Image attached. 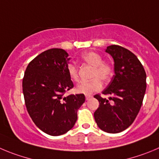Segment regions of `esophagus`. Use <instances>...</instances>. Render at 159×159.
<instances>
[{
	"mask_svg": "<svg viewBox=\"0 0 159 159\" xmlns=\"http://www.w3.org/2000/svg\"><path fill=\"white\" fill-rule=\"evenodd\" d=\"M90 98H92V96H90V95H85V99L88 101V100H89Z\"/></svg>",
	"mask_w": 159,
	"mask_h": 159,
	"instance_id": "esophagus-1",
	"label": "esophagus"
}]
</instances>
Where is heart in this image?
<instances>
[{"mask_svg":"<svg viewBox=\"0 0 159 159\" xmlns=\"http://www.w3.org/2000/svg\"><path fill=\"white\" fill-rule=\"evenodd\" d=\"M81 59L93 66L92 78H94L89 81H82L78 83L76 86V91L78 93L88 95L98 91L102 88V83L100 78L104 81H108L110 80L113 74V68L109 63L104 62L101 55L94 51H87L83 53ZM66 71L73 81H77L78 79V68L74 64H68L66 66Z\"/></svg>","mask_w":159,"mask_h":159,"instance_id":"heart-1","label":"heart"}]
</instances>
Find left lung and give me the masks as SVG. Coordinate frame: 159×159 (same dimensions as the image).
I'll return each instance as SVG.
<instances>
[{"instance_id": "left-lung-1", "label": "left lung", "mask_w": 159, "mask_h": 159, "mask_svg": "<svg viewBox=\"0 0 159 159\" xmlns=\"http://www.w3.org/2000/svg\"><path fill=\"white\" fill-rule=\"evenodd\" d=\"M105 52L114 60L115 75L102 92L106 99L94 96L100 105L94 112L97 126L108 133H119L129 127L142 106L147 88V75L132 52L118 45L107 47Z\"/></svg>"}]
</instances>
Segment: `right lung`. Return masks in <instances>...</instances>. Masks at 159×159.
I'll return each instance as SVG.
<instances>
[{
    "label": "right lung",
    "mask_w": 159,
    "mask_h": 159,
    "mask_svg": "<svg viewBox=\"0 0 159 159\" xmlns=\"http://www.w3.org/2000/svg\"><path fill=\"white\" fill-rule=\"evenodd\" d=\"M69 55L53 48L35 57L27 66L23 78V93L28 114L41 131L58 136L70 131L78 119V110L85 95L63 97L74 87L66 66Z\"/></svg>",
    "instance_id": "right-lung-1"
}]
</instances>
